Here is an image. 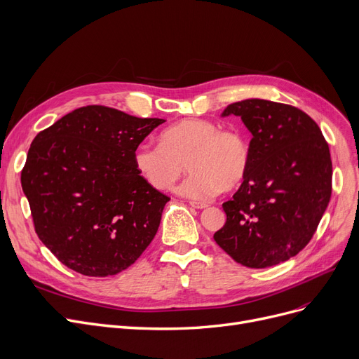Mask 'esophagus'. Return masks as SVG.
Returning a JSON list of instances; mask_svg holds the SVG:
<instances>
[{
  "mask_svg": "<svg viewBox=\"0 0 359 359\" xmlns=\"http://www.w3.org/2000/svg\"><path fill=\"white\" fill-rule=\"evenodd\" d=\"M191 204V208H194V209H206L208 206H209V204L208 203H203V201H191L190 203Z\"/></svg>",
  "mask_w": 359,
  "mask_h": 359,
  "instance_id": "1",
  "label": "esophagus"
}]
</instances>
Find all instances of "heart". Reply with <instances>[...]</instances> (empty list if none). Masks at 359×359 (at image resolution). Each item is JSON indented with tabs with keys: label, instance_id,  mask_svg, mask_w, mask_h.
Returning a JSON list of instances; mask_svg holds the SVG:
<instances>
[{
	"label": "heart",
	"instance_id": "obj_1",
	"mask_svg": "<svg viewBox=\"0 0 359 359\" xmlns=\"http://www.w3.org/2000/svg\"><path fill=\"white\" fill-rule=\"evenodd\" d=\"M159 143L139 144L133 158L137 174L155 190L172 189L185 163L191 174L177 187V193L191 200L231 191L247 175L250 147L244 135L220 130L208 119H181L161 133Z\"/></svg>",
	"mask_w": 359,
	"mask_h": 359
}]
</instances>
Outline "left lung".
I'll return each instance as SVG.
<instances>
[{
	"instance_id": "8db88e82",
	"label": "left lung",
	"mask_w": 359,
	"mask_h": 359,
	"mask_svg": "<svg viewBox=\"0 0 359 359\" xmlns=\"http://www.w3.org/2000/svg\"><path fill=\"white\" fill-rule=\"evenodd\" d=\"M241 116L252 134L244 182L222 204L213 238L243 266L264 269L297 255L313 238L332 196L327 142L311 116L264 99H245L222 116Z\"/></svg>"
}]
</instances>
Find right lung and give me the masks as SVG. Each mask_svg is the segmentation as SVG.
I'll use <instances>...</instances> for the list:
<instances>
[{"mask_svg":"<svg viewBox=\"0 0 359 359\" xmlns=\"http://www.w3.org/2000/svg\"><path fill=\"white\" fill-rule=\"evenodd\" d=\"M163 123L89 105L32 142L22 189L39 240L68 269L116 275L155 238L169 197L143 181L133 158Z\"/></svg>","mask_w":359,"mask_h":359,"instance_id":"add662e5","label":"right lung"}]
</instances>
